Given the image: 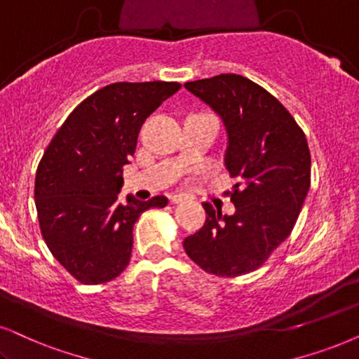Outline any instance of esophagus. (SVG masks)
<instances>
[{
	"label": "esophagus",
	"mask_w": 359,
	"mask_h": 359,
	"mask_svg": "<svg viewBox=\"0 0 359 359\" xmlns=\"http://www.w3.org/2000/svg\"><path fill=\"white\" fill-rule=\"evenodd\" d=\"M185 198V195L184 194H175V195H172L170 197V202L172 203H180Z\"/></svg>",
	"instance_id": "34e87169"
}]
</instances>
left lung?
<instances>
[{"instance_id":"1","label":"left lung","mask_w":359,"mask_h":359,"mask_svg":"<svg viewBox=\"0 0 359 359\" xmlns=\"http://www.w3.org/2000/svg\"><path fill=\"white\" fill-rule=\"evenodd\" d=\"M220 117L225 167L237 177L233 215L203 203L205 225L184 240L192 260L217 276L253 271L292 232L310 189V151L292 114L269 90L238 74L185 83Z\"/></svg>"}]
</instances>
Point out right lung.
I'll list each match as a JSON object with an SVG mask.
<instances>
[{
    "label": "right lung",
    "instance_id": "1",
    "mask_svg": "<svg viewBox=\"0 0 359 359\" xmlns=\"http://www.w3.org/2000/svg\"><path fill=\"white\" fill-rule=\"evenodd\" d=\"M179 89V83L152 81L96 90L67 116L41 158L34 182L41 233L81 283L116 278L129 263L140 213L167 205L164 195L121 202L119 192L140 126Z\"/></svg>",
    "mask_w": 359,
    "mask_h": 359
}]
</instances>
